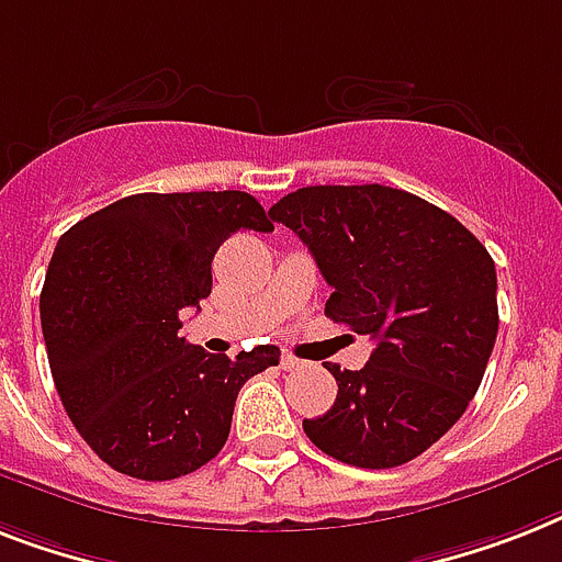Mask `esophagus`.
I'll return each mask as SVG.
<instances>
[{
	"label": "esophagus",
	"mask_w": 562,
	"mask_h": 562,
	"mask_svg": "<svg viewBox=\"0 0 562 562\" xmlns=\"http://www.w3.org/2000/svg\"><path fill=\"white\" fill-rule=\"evenodd\" d=\"M280 367L285 369V372H294V369H300V367H303V360H296L294 355H282Z\"/></svg>",
	"instance_id": "obj_1"
}]
</instances>
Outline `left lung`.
I'll use <instances>...</instances> for the list:
<instances>
[{"label": "left lung", "mask_w": 562, "mask_h": 562, "mask_svg": "<svg viewBox=\"0 0 562 562\" xmlns=\"http://www.w3.org/2000/svg\"><path fill=\"white\" fill-rule=\"evenodd\" d=\"M268 216L335 289L328 317L375 340L363 369L328 363L337 398L305 436L355 468L413 462L482 384L499 328L494 259L450 213L384 184L303 187Z\"/></svg>", "instance_id": "obj_1"}]
</instances>
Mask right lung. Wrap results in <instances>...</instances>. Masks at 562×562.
I'll return each mask as SVG.
<instances>
[{
	"instance_id": "obj_1",
	"label": "right lung",
	"mask_w": 562,
	"mask_h": 562,
	"mask_svg": "<svg viewBox=\"0 0 562 562\" xmlns=\"http://www.w3.org/2000/svg\"><path fill=\"white\" fill-rule=\"evenodd\" d=\"M236 231H273L241 190L138 193L59 236L40 294L45 349L68 418L126 476L167 482L225 447L248 378L277 346L207 355L178 335L213 289V257Z\"/></svg>"
}]
</instances>
